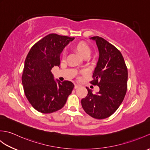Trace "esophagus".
<instances>
[{
  "label": "esophagus",
  "mask_w": 150,
  "mask_h": 150,
  "mask_svg": "<svg viewBox=\"0 0 150 150\" xmlns=\"http://www.w3.org/2000/svg\"><path fill=\"white\" fill-rule=\"evenodd\" d=\"M79 88V86H78L77 84H75L74 88H75V89H77V88Z\"/></svg>",
  "instance_id": "34e87169"
}]
</instances>
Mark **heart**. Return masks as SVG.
Wrapping results in <instances>:
<instances>
[{"label": "heart", "mask_w": 150, "mask_h": 150, "mask_svg": "<svg viewBox=\"0 0 150 150\" xmlns=\"http://www.w3.org/2000/svg\"><path fill=\"white\" fill-rule=\"evenodd\" d=\"M75 48L82 56L84 57L90 56L91 52V50L90 46H89L86 43H84V42H80L77 44V45L75 46ZM66 52L64 50L62 54V59H64L66 57Z\"/></svg>", "instance_id": "obj_1"}]
</instances>
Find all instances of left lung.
<instances>
[{
  "mask_svg": "<svg viewBox=\"0 0 150 150\" xmlns=\"http://www.w3.org/2000/svg\"><path fill=\"white\" fill-rule=\"evenodd\" d=\"M95 40L99 57L93 73L91 84L100 88L93 94L88 88V95L81 100L85 112L97 119L109 117L119 108L125 97L128 82V68L122 53L100 37H91Z\"/></svg>",
  "mask_w": 150,
  "mask_h": 150,
  "instance_id": "obj_1",
  "label": "left lung"
}]
</instances>
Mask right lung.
I'll return each instance as SVG.
<instances>
[{
    "label": "right lung",
    "mask_w": 150,
    "mask_h": 150,
    "mask_svg": "<svg viewBox=\"0 0 150 150\" xmlns=\"http://www.w3.org/2000/svg\"><path fill=\"white\" fill-rule=\"evenodd\" d=\"M74 37L51 33L31 47L25 60L22 83L28 100L35 109L51 113L64 106L74 88L71 81L57 82L51 72L59 66L62 51Z\"/></svg>",
    "instance_id": "1"
}]
</instances>
